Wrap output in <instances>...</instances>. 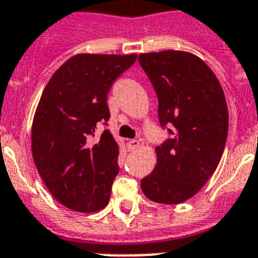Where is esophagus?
Listing matches in <instances>:
<instances>
[{
	"instance_id": "34e87169",
	"label": "esophagus",
	"mask_w": 258,
	"mask_h": 258,
	"mask_svg": "<svg viewBox=\"0 0 258 258\" xmlns=\"http://www.w3.org/2000/svg\"><path fill=\"white\" fill-rule=\"evenodd\" d=\"M127 146H128V150H130V151L136 150V148L139 147V140H136V139L130 140L128 143H127Z\"/></svg>"
}]
</instances>
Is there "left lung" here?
Wrapping results in <instances>:
<instances>
[{
	"label": "left lung",
	"mask_w": 258,
	"mask_h": 258,
	"mask_svg": "<svg viewBox=\"0 0 258 258\" xmlns=\"http://www.w3.org/2000/svg\"><path fill=\"white\" fill-rule=\"evenodd\" d=\"M138 60L168 131L156 147V167L140 187L152 202L179 204L198 194L219 165L228 135L225 96L216 75L194 54L167 50L140 54Z\"/></svg>",
	"instance_id": "obj_1"
}]
</instances>
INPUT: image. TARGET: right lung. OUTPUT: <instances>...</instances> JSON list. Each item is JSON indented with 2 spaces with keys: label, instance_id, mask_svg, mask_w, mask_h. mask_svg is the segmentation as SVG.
I'll return each instance as SVG.
<instances>
[{
  "label": "right lung",
  "instance_id": "right-lung-1",
  "mask_svg": "<svg viewBox=\"0 0 258 258\" xmlns=\"http://www.w3.org/2000/svg\"><path fill=\"white\" fill-rule=\"evenodd\" d=\"M136 60L131 55L79 54L54 73L31 128V150L43 183L62 205L96 212L108 204L119 172V148L107 127V94Z\"/></svg>",
  "mask_w": 258,
  "mask_h": 258
}]
</instances>
